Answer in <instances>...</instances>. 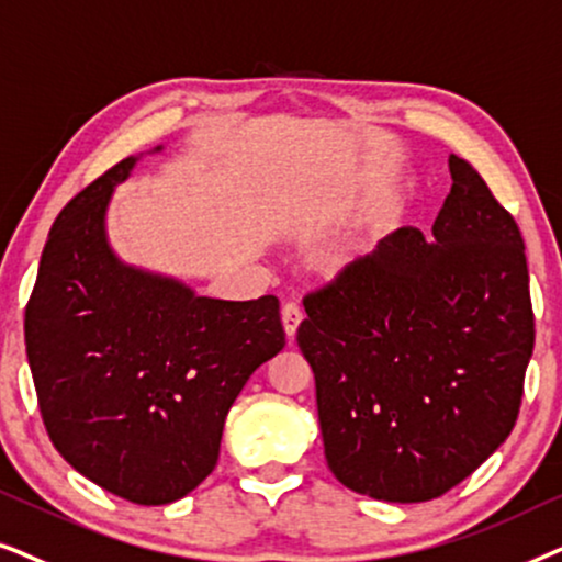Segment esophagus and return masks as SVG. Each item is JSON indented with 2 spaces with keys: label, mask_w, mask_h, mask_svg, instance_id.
<instances>
[{
  "label": "esophagus",
  "mask_w": 562,
  "mask_h": 562,
  "mask_svg": "<svg viewBox=\"0 0 562 562\" xmlns=\"http://www.w3.org/2000/svg\"><path fill=\"white\" fill-rule=\"evenodd\" d=\"M301 324H303V311L297 308L295 303H288L285 308H282V328H285L290 341L295 339V331Z\"/></svg>",
  "instance_id": "esophagus-1"
}]
</instances>
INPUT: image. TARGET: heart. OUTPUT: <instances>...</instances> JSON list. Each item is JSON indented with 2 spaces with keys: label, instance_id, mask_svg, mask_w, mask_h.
Masks as SVG:
<instances>
[{
  "label": "heart",
  "instance_id": "obj_1",
  "mask_svg": "<svg viewBox=\"0 0 562 562\" xmlns=\"http://www.w3.org/2000/svg\"><path fill=\"white\" fill-rule=\"evenodd\" d=\"M380 238H383V226L375 223V226L359 231V234L344 238L336 246H331L324 254V259H321V269H324V274L334 277V280H339L344 274H351L355 269H359L368 261L375 249L380 246Z\"/></svg>",
  "mask_w": 562,
  "mask_h": 562
}]
</instances>
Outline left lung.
Segmentation results:
<instances>
[{
  "instance_id": "1",
  "label": "left lung",
  "mask_w": 562,
  "mask_h": 562,
  "mask_svg": "<svg viewBox=\"0 0 562 562\" xmlns=\"http://www.w3.org/2000/svg\"><path fill=\"white\" fill-rule=\"evenodd\" d=\"M450 175L429 241L387 234L297 328L328 468L387 504L442 496L506 442L535 347L519 226L465 159Z\"/></svg>"
}]
</instances>
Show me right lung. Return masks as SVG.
Masks as SVG:
<instances>
[{
  "instance_id": "1",
  "label": "right lung",
  "mask_w": 562,
  "mask_h": 562,
  "mask_svg": "<svg viewBox=\"0 0 562 562\" xmlns=\"http://www.w3.org/2000/svg\"><path fill=\"white\" fill-rule=\"evenodd\" d=\"M140 156L104 171L56 218L25 344L61 458L120 498L164 506L213 473L236 395L282 351L285 331L274 295L218 301L117 257L108 211Z\"/></svg>"
}]
</instances>
